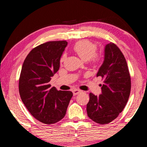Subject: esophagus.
<instances>
[{"label":"esophagus","instance_id":"34e87169","mask_svg":"<svg viewBox=\"0 0 147 147\" xmlns=\"http://www.w3.org/2000/svg\"><path fill=\"white\" fill-rule=\"evenodd\" d=\"M73 94H74V96H76V95H78V94L79 93H80V92H81L82 91L80 90H79V89H74L73 90Z\"/></svg>","mask_w":147,"mask_h":147}]
</instances>
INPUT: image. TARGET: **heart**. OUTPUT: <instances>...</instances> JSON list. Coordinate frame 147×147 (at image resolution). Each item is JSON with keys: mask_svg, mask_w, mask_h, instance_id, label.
Instances as JSON below:
<instances>
[{"mask_svg": "<svg viewBox=\"0 0 147 147\" xmlns=\"http://www.w3.org/2000/svg\"><path fill=\"white\" fill-rule=\"evenodd\" d=\"M74 51L84 61L90 60L92 63H98L101 61L102 56L99 53H96L97 45L89 40L84 39L78 41L74 45ZM65 59V55L61 58V62Z\"/></svg>", "mask_w": 147, "mask_h": 147, "instance_id": "1", "label": "heart"}]
</instances>
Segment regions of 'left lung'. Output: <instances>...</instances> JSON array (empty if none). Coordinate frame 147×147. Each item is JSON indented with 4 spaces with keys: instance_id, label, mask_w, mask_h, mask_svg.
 Here are the masks:
<instances>
[{
    "instance_id": "obj_1",
    "label": "left lung",
    "mask_w": 147,
    "mask_h": 147,
    "mask_svg": "<svg viewBox=\"0 0 147 147\" xmlns=\"http://www.w3.org/2000/svg\"><path fill=\"white\" fill-rule=\"evenodd\" d=\"M97 76L104 80L102 94L90 93L88 117L96 123L107 124L118 117L130 96L131 80L123 53L114 43L106 45L104 61Z\"/></svg>"
}]
</instances>
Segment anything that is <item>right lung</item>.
<instances>
[{"instance_id":"obj_1","label":"right lung","mask_w":147,"mask_h":147,"mask_svg":"<svg viewBox=\"0 0 147 147\" xmlns=\"http://www.w3.org/2000/svg\"><path fill=\"white\" fill-rule=\"evenodd\" d=\"M66 41H48L33 48L23 62L19 81L22 102L35 119L52 124L63 118L73 93L51 88L49 82L59 69Z\"/></svg>"}]
</instances>
